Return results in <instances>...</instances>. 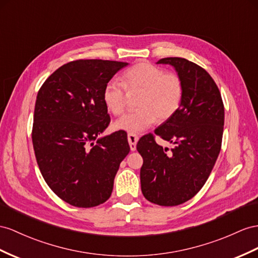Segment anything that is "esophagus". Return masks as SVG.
Here are the masks:
<instances>
[{
    "instance_id": "obj_1",
    "label": "esophagus",
    "mask_w": 258,
    "mask_h": 258,
    "mask_svg": "<svg viewBox=\"0 0 258 258\" xmlns=\"http://www.w3.org/2000/svg\"><path fill=\"white\" fill-rule=\"evenodd\" d=\"M127 140H128V143H130L131 150L135 151L136 150V144L138 142V136L136 134H128Z\"/></svg>"
}]
</instances>
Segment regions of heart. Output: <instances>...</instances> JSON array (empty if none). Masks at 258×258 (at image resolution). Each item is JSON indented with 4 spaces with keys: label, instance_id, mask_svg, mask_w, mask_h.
<instances>
[{
    "label": "heart",
    "instance_id": "1",
    "mask_svg": "<svg viewBox=\"0 0 258 258\" xmlns=\"http://www.w3.org/2000/svg\"><path fill=\"white\" fill-rule=\"evenodd\" d=\"M123 83L110 79L103 88V102L114 115L122 114L127 103V92L141 91L138 109L124 114L115 122L117 130L135 134L150 127L157 118L164 122L172 117L184 96L182 78L155 64L140 62L123 73Z\"/></svg>",
    "mask_w": 258,
    "mask_h": 258
}]
</instances>
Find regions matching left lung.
I'll use <instances>...</instances> for the list:
<instances>
[{"label":"left lung","instance_id":"obj_1","mask_svg":"<svg viewBox=\"0 0 258 258\" xmlns=\"http://www.w3.org/2000/svg\"><path fill=\"white\" fill-rule=\"evenodd\" d=\"M184 84V96L176 113L155 130L171 149L158 145L154 134L137 143L143 157L142 192L159 206H176L194 197L206 183L222 143L224 107L215 81L200 65L182 57H164Z\"/></svg>","mask_w":258,"mask_h":258}]
</instances>
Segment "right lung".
Segmentation results:
<instances>
[{"instance_id": "right-lung-1", "label": "right lung", "mask_w": 258, "mask_h": 258, "mask_svg": "<svg viewBox=\"0 0 258 258\" xmlns=\"http://www.w3.org/2000/svg\"><path fill=\"white\" fill-rule=\"evenodd\" d=\"M126 65L72 61L52 73L38 91L31 132L37 163L49 187L72 206L107 202L130 153L123 131L98 138L111 121L103 88Z\"/></svg>"}]
</instances>
